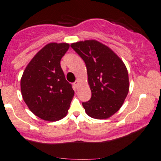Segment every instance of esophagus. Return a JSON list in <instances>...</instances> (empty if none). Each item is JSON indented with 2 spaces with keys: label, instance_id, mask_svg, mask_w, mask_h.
Wrapping results in <instances>:
<instances>
[{
  "label": "esophagus",
  "instance_id": "obj_1",
  "mask_svg": "<svg viewBox=\"0 0 161 161\" xmlns=\"http://www.w3.org/2000/svg\"><path fill=\"white\" fill-rule=\"evenodd\" d=\"M79 81L78 80V79H77V80L74 82V85H75V87H78L79 86Z\"/></svg>",
  "mask_w": 161,
  "mask_h": 161
}]
</instances>
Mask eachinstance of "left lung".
Masks as SVG:
<instances>
[{"label": "left lung", "mask_w": 161, "mask_h": 161, "mask_svg": "<svg viewBox=\"0 0 161 161\" xmlns=\"http://www.w3.org/2000/svg\"><path fill=\"white\" fill-rule=\"evenodd\" d=\"M73 50L86 63L92 97L82 103L87 115L106 119L119 111L129 92L127 67L107 46L95 40L73 42Z\"/></svg>", "instance_id": "obj_1"}]
</instances>
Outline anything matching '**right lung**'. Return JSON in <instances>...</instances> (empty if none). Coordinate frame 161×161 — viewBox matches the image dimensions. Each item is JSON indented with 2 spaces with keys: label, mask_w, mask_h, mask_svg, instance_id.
I'll return each instance as SVG.
<instances>
[{
  "label": "right lung",
  "mask_w": 161,
  "mask_h": 161,
  "mask_svg": "<svg viewBox=\"0 0 161 161\" xmlns=\"http://www.w3.org/2000/svg\"><path fill=\"white\" fill-rule=\"evenodd\" d=\"M69 47L66 42L48 43L29 62L21 79L25 103L34 115L45 121L64 118L74 95L61 67V59Z\"/></svg>",
  "instance_id": "obj_1"
}]
</instances>
